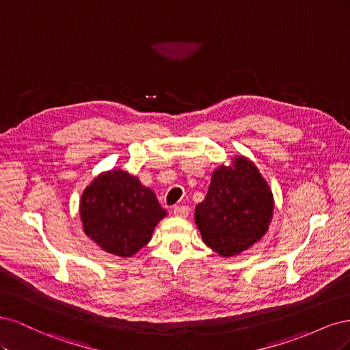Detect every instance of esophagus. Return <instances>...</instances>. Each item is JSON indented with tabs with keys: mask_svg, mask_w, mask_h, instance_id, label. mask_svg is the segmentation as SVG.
<instances>
[{
	"mask_svg": "<svg viewBox=\"0 0 350 350\" xmlns=\"http://www.w3.org/2000/svg\"><path fill=\"white\" fill-rule=\"evenodd\" d=\"M172 213L176 217H187L188 213H189V208L187 206H175L174 210H172Z\"/></svg>",
	"mask_w": 350,
	"mask_h": 350,
	"instance_id": "esophagus-1",
	"label": "esophagus"
}]
</instances>
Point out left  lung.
<instances>
[{"instance_id": "1", "label": "left lung", "mask_w": 350, "mask_h": 350, "mask_svg": "<svg viewBox=\"0 0 350 350\" xmlns=\"http://www.w3.org/2000/svg\"><path fill=\"white\" fill-rule=\"evenodd\" d=\"M271 188L248 157L238 154L211 175L206 198L196 207L201 238L220 257H235L267 234L273 217Z\"/></svg>"}]
</instances>
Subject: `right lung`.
Masks as SVG:
<instances>
[{"instance_id": "right-lung-1", "label": "right lung", "mask_w": 350, "mask_h": 350, "mask_svg": "<svg viewBox=\"0 0 350 350\" xmlns=\"http://www.w3.org/2000/svg\"><path fill=\"white\" fill-rule=\"evenodd\" d=\"M83 230L112 256L129 258L152 239L166 216L150 188L122 169L100 172L80 197Z\"/></svg>"}]
</instances>
